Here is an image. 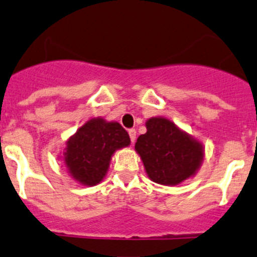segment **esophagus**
Instances as JSON below:
<instances>
[{
	"instance_id": "1",
	"label": "esophagus",
	"mask_w": 257,
	"mask_h": 257,
	"mask_svg": "<svg viewBox=\"0 0 257 257\" xmlns=\"http://www.w3.org/2000/svg\"><path fill=\"white\" fill-rule=\"evenodd\" d=\"M128 135H130L131 143H135V140H136V130H135V128H130V130H128Z\"/></svg>"
}]
</instances>
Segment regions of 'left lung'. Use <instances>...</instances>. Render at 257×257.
<instances>
[{"label":"left lung","instance_id":"left-lung-1","mask_svg":"<svg viewBox=\"0 0 257 257\" xmlns=\"http://www.w3.org/2000/svg\"><path fill=\"white\" fill-rule=\"evenodd\" d=\"M146 134L139 136L135 150L153 182L177 185L193 177L203 161V145L164 117L146 121Z\"/></svg>","mask_w":257,"mask_h":257}]
</instances>
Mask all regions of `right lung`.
<instances>
[{
	"mask_svg": "<svg viewBox=\"0 0 257 257\" xmlns=\"http://www.w3.org/2000/svg\"><path fill=\"white\" fill-rule=\"evenodd\" d=\"M130 143V136L118 122H107L101 117L89 119L67 141L63 155L68 173L80 184L93 187L106 177L114 151Z\"/></svg>",
	"mask_w": 257,
	"mask_h": 257,
	"instance_id": "add662e5",
	"label": "right lung"
}]
</instances>
